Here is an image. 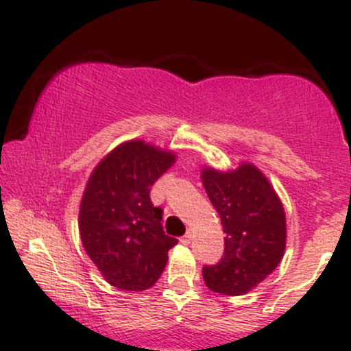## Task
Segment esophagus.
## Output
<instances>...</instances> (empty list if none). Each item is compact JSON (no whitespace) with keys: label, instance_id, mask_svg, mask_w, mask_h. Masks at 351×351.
Here are the masks:
<instances>
[{"label":"esophagus","instance_id":"34e87169","mask_svg":"<svg viewBox=\"0 0 351 351\" xmlns=\"http://www.w3.org/2000/svg\"><path fill=\"white\" fill-rule=\"evenodd\" d=\"M191 239H192V232H191V231H187L186 234H184L182 237H180V243H182V244H189V243H191Z\"/></svg>","mask_w":351,"mask_h":351}]
</instances>
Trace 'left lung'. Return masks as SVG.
<instances>
[{"label": "left lung", "instance_id": "8db88e82", "mask_svg": "<svg viewBox=\"0 0 351 351\" xmlns=\"http://www.w3.org/2000/svg\"><path fill=\"white\" fill-rule=\"evenodd\" d=\"M201 180L226 232L224 256L216 266L202 267L204 282L219 295H246L285 256V207L267 177L251 162L228 171L204 165Z\"/></svg>", "mask_w": 351, "mask_h": 351}]
</instances>
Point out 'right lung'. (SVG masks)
I'll return each instance as SVG.
<instances>
[{"label":"right lung","instance_id":"right-lung-1","mask_svg":"<svg viewBox=\"0 0 351 351\" xmlns=\"http://www.w3.org/2000/svg\"><path fill=\"white\" fill-rule=\"evenodd\" d=\"M172 150L142 138L122 142L90 174L82 195V244L104 280L123 291L152 288L177 239L162 229L150 187L174 164Z\"/></svg>","mask_w":351,"mask_h":351}]
</instances>
